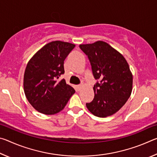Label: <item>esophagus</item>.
Returning a JSON list of instances; mask_svg holds the SVG:
<instances>
[{"label": "esophagus", "instance_id": "1", "mask_svg": "<svg viewBox=\"0 0 157 157\" xmlns=\"http://www.w3.org/2000/svg\"><path fill=\"white\" fill-rule=\"evenodd\" d=\"M82 86H83V85L82 84H80V85H78V86H76V90L78 91H79L81 90V89L82 88Z\"/></svg>", "mask_w": 157, "mask_h": 157}]
</instances>
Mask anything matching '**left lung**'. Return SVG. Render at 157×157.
Returning a JSON list of instances; mask_svg holds the SVG:
<instances>
[{
    "instance_id": "1",
    "label": "left lung",
    "mask_w": 157,
    "mask_h": 157,
    "mask_svg": "<svg viewBox=\"0 0 157 157\" xmlns=\"http://www.w3.org/2000/svg\"><path fill=\"white\" fill-rule=\"evenodd\" d=\"M97 82L95 96L86 103L90 112L100 118L113 115L125 104L132 91L133 77L126 59L106 42L81 44Z\"/></svg>"
}]
</instances>
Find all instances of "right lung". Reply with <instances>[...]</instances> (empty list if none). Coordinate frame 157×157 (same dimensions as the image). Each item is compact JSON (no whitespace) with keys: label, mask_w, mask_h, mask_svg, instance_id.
Here are the masks:
<instances>
[{"label":"right lung","mask_w":157,"mask_h":157,"mask_svg":"<svg viewBox=\"0 0 157 157\" xmlns=\"http://www.w3.org/2000/svg\"><path fill=\"white\" fill-rule=\"evenodd\" d=\"M75 45L61 41L48 43L29 61L26 66L23 87L30 105L46 115L62 111L75 89L57 79L64 73L63 62Z\"/></svg>","instance_id":"obj_1"}]
</instances>
